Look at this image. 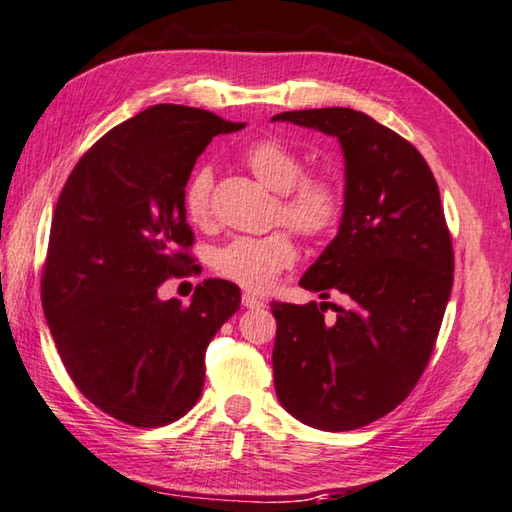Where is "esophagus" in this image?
Returning a JSON list of instances; mask_svg holds the SVG:
<instances>
[{"instance_id": "1", "label": "esophagus", "mask_w": 512, "mask_h": 512, "mask_svg": "<svg viewBox=\"0 0 512 512\" xmlns=\"http://www.w3.org/2000/svg\"><path fill=\"white\" fill-rule=\"evenodd\" d=\"M243 305H245V307H249V310H256V307H263L265 303L260 301V298H256L254 294L245 292V294H243Z\"/></svg>"}]
</instances>
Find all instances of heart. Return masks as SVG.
Returning <instances> with one entry per match:
<instances>
[{"label": "heart", "instance_id": "heart-1", "mask_svg": "<svg viewBox=\"0 0 512 512\" xmlns=\"http://www.w3.org/2000/svg\"><path fill=\"white\" fill-rule=\"evenodd\" d=\"M243 162L267 189L276 191V218L292 225L298 234L323 238L341 223L345 196L339 182L330 173H305L301 156L287 144L272 138L256 140L243 151ZM211 189V167H198L191 173L182 191V205L194 225H205L211 216ZM296 258L292 231L276 229L265 236L231 238L214 254V269L231 283L263 292Z\"/></svg>", "mask_w": 512, "mask_h": 512}]
</instances>
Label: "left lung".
<instances>
[{
  "instance_id": "8db88e82",
  "label": "left lung",
  "mask_w": 512,
  "mask_h": 512,
  "mask_svg": "<svg viewBox=\"0 0 512 512\" xmlns=\"http://www.w3.org/2000/svg\"><path fill=\"white\" fill-rule=\"evenodd\" d=\"M274 120L341 142L343 220L301 287L347 296L345 305L272 301L276 394L307 426L354 430L397 408L426 370L455 281L450 229L428 162L370 115L332 106Z\"/></svg>"
}]
</instances>
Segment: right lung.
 <instances>
[{
  "label": "right lung",
  "instance_id": "add662e5",
  "mask_svg": "<svg viewBox=\"0 0 512 512\" xmlns=\"http://www.w3.org/2000/svg\"><path fill=\"white\" fill-rule=\"evenodd\" d=\"M243 127L194 106H149L104 133L57 198L46 323L77 390L127 426H167L196 406L207 345L240 307V289L218 278L191 305L160 301L158 289L198 267L182 205L191 169L211 138Z\"/></svg>",
  "mask_w": 512,
  "mask_h": 512
}]
</instances>
